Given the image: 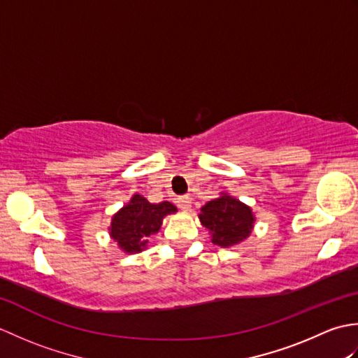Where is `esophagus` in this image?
I'll list each match as a JSON object with an SVG mask.
<instances>
[{"label":"esophagus","mask_w":358,"mask_h":358,"mask_svg":"<svg viewBox=\"0 0 358 358\" xmlns=\"http://www.w3.org/2000/svg\"><path fill=\"white\" fill-rule=\"evenodd\" d=\"M191 199H189L187 195H183V196H178L177 199V204H178V208L181 209V210H189L191 209Z\"/></svg>","instance_id":"34e87169"}]
</instances>
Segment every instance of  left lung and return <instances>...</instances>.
I'll return each mask as SVG.
<instances>
[{
  "label": "left lung",
  "mask_w": 358,
  "mask_h": 358,
  "mask_svg": "<svg viewBox=\"0 0 358 358\" xmlns=\"http://www.w3.org/2000/svg\"><path fill=\"white\" fill-rule=\"evenodd\" d=\"M200 220L212 234V243L222 248L238 245L254 227L250 208L229 195H222L201 208Z\"/></svg>",
  "instance_id": "1"
}]
</instances>
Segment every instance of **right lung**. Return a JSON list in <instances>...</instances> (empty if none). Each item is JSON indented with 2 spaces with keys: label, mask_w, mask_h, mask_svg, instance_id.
I'll return each instance as SVG.
<instances>
[{
  "label": "right lung",
  "mask_w": 358,
  "mask_h": 358,
  "mask_svg": "<svg viewBox=\"0 0 358 358\" xmlns=\"http://www.w3.org/2000/svg\"><path fill=\"white\" fill-rule=\"evenodd\" d=\"M177 210L169 201L149 203L141 195H134L129 204L113 215L112 238L127 254L140 252L148 245V237L159 231L164 215Z\"/></svg>",
  "instance_id": "right-lung-1"
}]
</instances>
